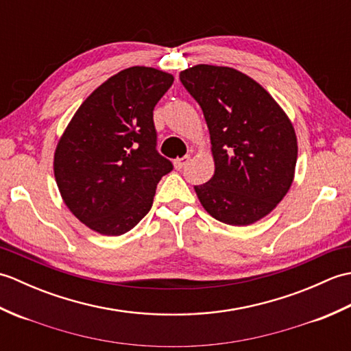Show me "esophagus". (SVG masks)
I'll return each instance as SVG.
<instances>
[{"label":"esophagus","instance_id":"1","mask_svg":"<svg viewBox=\"0 0 351 351\" xmlns=\"http://www.w3.org/2000/svg\"><path fill=\"white\" fill-rule=\"evenodd\" d=\"M189 161H190V155H185V156H182V158H176V160L173 161V166H175V169L181 170L182 167L187 166Z\"/></svg>","mask_w":351,"mask_h":351}]
</instances>
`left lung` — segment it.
I'll list each match as a JSON object with an SVG mask.
<instances>
[{
  "label": "left lung",
  "instance_id": "left-lung-1",
  "mask_svg": "<svg viewBox=\"0 0 351 351\" xmlns=\"http://www.w3.org/2000/svg\"><path fill=\"white\" fill-rule=\"evenodd\" d=\"M180 80L210 130L215 170L195 187L200 204L230 226L264 219L294 180L297 136L289 117L263 86L234 68L197 64Z\"/></svg>",
  "mask_w": 351,
  "mask_h": 351
}]
</instances>
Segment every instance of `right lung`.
I'll return each instance as SVG.
<instances>
[{
    "label": "right lung",
    "mask_w": 351,
    "mask_h": 351,
    "mask_svg": "<svg viewBox=\"0 0 351 351\" xmlns=\"http://www.w3.org/2000/svg\"><path fill=\"white\" fill-rule=\"evenodd\" d=\"M173 75L132 66L81 104L54 152L63 202L95 232L117 237L149 213L156 184L173 169L156 152L154 107Z\"/></svg>",
    "instance_id": "right-lung-1"
}]
</instances>
